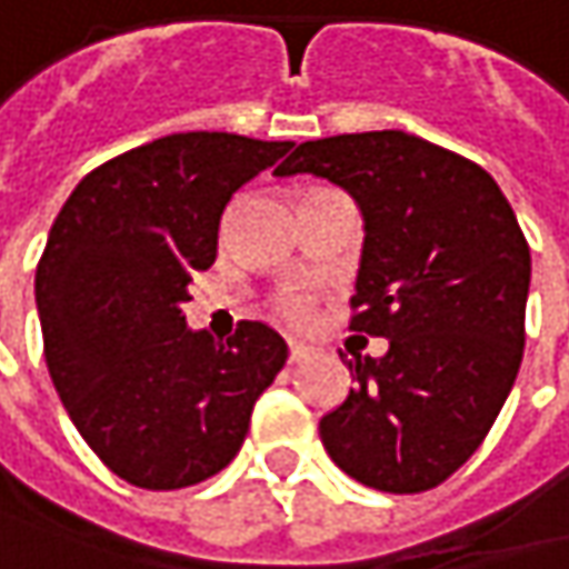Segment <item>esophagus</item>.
<instances>
[{
    "mask_svg": "<svg viewBox=\"0 0 569 569\" xmlns=\"http://www.w3.org/2000/svg\"><path fill=\"white\" fill-rule=\"evenodd\" d=\"M307 356H310V346L295 343V340L288 343V359H291V362H301V359H307Z\"/></svg>",
    "mask_w": 569,
    "mask_h": 569,
    "instance_id": "1",
    "label": "esophagus"
}]
</instances>
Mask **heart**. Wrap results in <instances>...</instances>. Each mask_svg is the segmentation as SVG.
<instances>
[{"instance_id":"1","label":"heart","mask_w":569,"mask_h":569,"mask_svg":"<svg viewBox=\"0 0 569 569\" xmlns=\"http://www.w3.org/2000/svg\"><path fill=\"white\" fill-rule=\"evenodd\" d=\"M274 307H278L284 317L301 320V317L307 313V298L305 295H298V291H284V295H278V298H274Z\"/></svg>"}]
</instances>
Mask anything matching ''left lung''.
Returning <instances> with one entry per match:
<instances>
[{"label":"left lung","instance_id":"8db88e82","mask_svg":"<svg viewBox=\"0 0 569 569\" xmlns=\"http://www.w3.org/2000/svg\"><path fill=\"white\" fill-rule=\"evenodd\" d=\"M274 174L343 187L366 223L349 330L388 349L346 362L356 388L320 418L330 460L379 492L440 486L521 366L531 252L515 210L476 161L398 129L298 144Z\"/></svg>","mask_w":569,"mask_h":569}]
</instances>
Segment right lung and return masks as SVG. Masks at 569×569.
<instances>
[{"instance_id": "1", "label": "right lung", "mask_w": 569, "mask_h": 569, "mask_svg": "<svg viewBox=\"0 0 569 569\" xmlns=\"http://www.w3.org/2000/svg\"><path fill=\"white\" fill-rule=\"evenodd\" d=\"M291 144L154 139L90 171L51 226L34 271L44 362L80 437L139 489H183L229 467L288 359L259 320L213 343L187 327L183 305L190 274L217 259L232 193Z\"/></svg>"}]
</instances>
